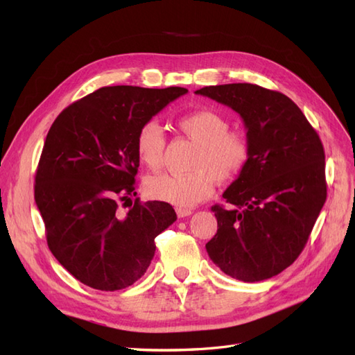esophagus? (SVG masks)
Segmentation results:
<instances>
[{"mask_svg": "<svg viewBox=\"0 0 355 355\" xmlns=\"http://www.w3.org/2000/svg\"><path fill=\"white\" fill-rule=\"evenodd\" d=\"M176 213H178L179 218H187V216H191L192 210L191 209H184V207H178Z\"/></svg>", "mask_w": 355, "mask_h": 355, "instance_id": "34e87169", "label": "esophagus"}]
</instances>
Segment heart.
I'll use <instances>...</instances> for the list:
<instances>
[{"label": "heart", "mask_w": 355, "mask_h": 355, "mask_svg": "<svg viewBox=\"0 0 355 355\" xmlns=\"http://www.w3.org/2000/svg\"><path fill=\"white\" fill-rule=\"evenodd\" d=\"M179 130L198 145L191 163V173L149 176L146 194L178 207H194L213 194L214 182H230L245 168L250 142L243 132H231L230 121L213 110H198L178 120ZM136 154L149 170L164 164L166 136L157 121L145 123L136 135Z\"/></svg>", "instance_id": "obj_1"}]
</instances>
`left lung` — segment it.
I'll use <instances>...</instances> for the list:
<instances>
[{"instance_id": "left-lung-1", "label": "left lung", "mask_w": 355, "mask_h": 355, "mask_svg": "<svg viewBox=\"0 0 355 355\" xmlns=\"http://www.w3.org/2000/svg\"><path fill=\"white\" fill-rule=\"evenodd\" d=\"M239 112L250 142L245 168L211 207L218 232L210 259L237 280L254 283L292 265L327 197L324 148L317 132L280 92L249 83L196 92Z\"/></svg>"}]
</instances>
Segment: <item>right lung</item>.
<instances>
[{
  "instance_id": "obj_1",
  "label": "right lung",
  "mask_w": 355,
  "mask_h": 355,
  "mask_svg": "<svg viewBox=\"0 0 355 355\" xmlns=\"http://www.w3.org/2000/svg\"><path fill=\"white\" fill-rule=\"evenodd\" d=\"M184 87H102L63 110L47 133L35 202L59 263L83 284L114 292L141 278L155 237L176 220L168 202L136 196V135ZM129 206L123 215L119 206Z\"/></svg>"
}]
</instances>
